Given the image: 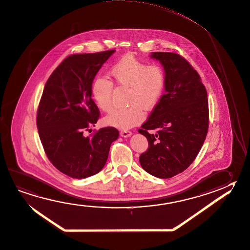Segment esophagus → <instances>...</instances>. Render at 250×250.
Segmentation results:
<instances>
[{
    "mask_svg": "<svg viewBox=\"0 0 250 250\" xmlns=\"http://www.w3.org/2000/svg\"><path fill=\"white\" fill-rule=\"evenodd\" d=\"M132 133L130 131H120V136L124 137V138H127V137H130Z\"/></svg>",
    "mask_w": 250,
    "mask_h": 250,
    "instance_id": "1",
    "label": "esophagus"
}]
</instances>
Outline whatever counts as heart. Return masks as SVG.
Returning <instances> with one entry per match:
<instances>
[{
	"instance_id": "heart-1",
	"label": "heart",
	"mask_w": 250,
	"mask_h": 250,
	"mask_svg": "<svg viewBox=\"0 0 250 250\" xmlns=\"http://www.w3.org/2000/svg\"><path fill=\"white\" fill-rule=\"evenodd\" d=\"M109 75L118 87L128 88L127 103L130 105L107 115L104 119L105 125L122 130L135 126L144 120V110H153L162 99L166 76L160 65H147L133 55H125L112 65ZM91 95L100 110H110L113 85L110 81L97 77L91 84Z\"/></svg>"
}]
</instances>
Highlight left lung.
<instances>
[{"label":"left lung","mask_w":250,"mask_h":250,"mask_svg":"<svg viewBox=\"0 0 250 250\" xmlns=\"http://www.w3.org/2000/svg\"><path fill=\"white\" fill-rule=\"evenodd\" d=\"M150 58L163 66L165 93L139 130L149 145L140 163L150 175L165 179L185 170L199 153L209 125L208 100L200 76L179 54L154 52Z\"/></svg>","instance_id":"8db88e82"}]
</instances>
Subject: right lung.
Segmentation results:
<instances>
[{"instance_id":"1","label":"right lung","mask_w":250,"mask_h":250,"mask_svg":"<svg viewBox=\"0 0 250 250\" xmlns=\"http://www.w3.org/2000/svg\"><path fill=\"white\" fill-rule=\"evenodd\" d=\"M115 52L70 55L44 86L37 117L40 140L53 166L72 178L83 179L101 171L110 145L119 138L113 127L101 128L92 137L84 135L99 118L91 84Z\"/></svg>"}]
</instances>
